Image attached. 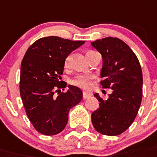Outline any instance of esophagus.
Listing matches in <instances>:
<instances>
[{"label":"esophagus","instance_id":"obj_1","mask_svg":"<svg viewBox=\"0 0 157 157\" xmlns=\"http://www.w3.org/2000/svg\"><path fill=\"white\" fill-rule=\"evenodd\" d=\"M93 96V93L90 92H83V98L84 99H88Z\"/></svg>","mask_w":157,"mask_h":157}]
</instances>
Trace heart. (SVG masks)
<instances>
[{
    "label": "heart",
    "mask_w": 157,
    "mask_h": 157,
    "mask_svg": "<svg viewBox=\"0 0 157 157\" xmlns=\"http://www.w3.org/2000/svg\"><path fill=\"white\" fill-rule=\"evenodd\" d=\"M92 52V51H89L88 52ZM68 60H69V57H67L66 60H65V65L68 64ZM93 79H94V76L93 75H79L72 81V84L80 87L81 89H89L92 87Z\"/></svg>",
    "instance_id": "1"
}]
</instances>
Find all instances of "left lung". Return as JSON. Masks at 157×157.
<instances>
[{
  "label": "left lung",
  "mask_w": 157,
  "mask_h": 157,
  "mask_svg": "<svg viewBox=\"0 0 157 157\" xmlns=\"http://www.w3.org/2000/svg\"><path fill=\"white\" fill-rule=\"evenodd\" d=\"M91 44L103 59L102 88L113 89L107 100L94 94L100 107L92 113L93 125L103 135H120L132 124L141 104V67L133 51L119 38L109 36Z\"/></svg>",
  "instance_id": "1"
}]
</instances>
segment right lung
<instances>
[{
    "instance_id": "add662e5",
    "label": "right lung",
    "mask_w": 157,
    "mask_h": 157,
    "mask_svg": "<svg viewBox=\"0 0 157 157\" xmlns=\"http://www.w3.org/2000/svg\"><path fill=\"white\" fill-rule=\"evenodd\" d=\"M85 44L58 36L38 39L26 51L21 65L20 94L27 117L40 133L52 136L66 126L68 112L81 102L82 91L60 81L67 56ZM60 91L58 96L54 93Z\"/></svg>"
}]
</instances>
